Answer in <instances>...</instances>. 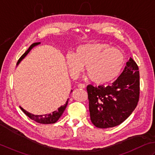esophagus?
<instances>
[{"label": "esophagus", "mask_w": 155, "mask_h": 155, "mask_svg": "<svg viewBox=\"0 0 155 155\" xmlns=\"http://www.w3.org/2000/svg\"><path fill=\"white\" fill-rule=\"evenodd\" d=\"M78 87L79 88H80V89H84V88L86 87V86H85V85L83 84H79L78 85Z\"/></svg>", "instance_id": "obj_1"}]
</instances>
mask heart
<instances>
[{"instance_id":"b5f03b06","label":"heart","mask_w":155,"mask_h":155,"mask_svg":"<svg viewBox=\"0 0 155 155\" xmlns=\"http://www.w3.org/2000/svg\"><path fill=\"white\" fill-rule=\"evenodd\" d=\"M65 60L72 78H77L86 65L91 81L98 84L116 80L126 63L125 55L120 49L98 42L80 45L74 53L66 55Z\"/></svg>"}]
</instances>
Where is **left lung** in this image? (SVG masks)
Listing matches in <instances>:
<instances>
[{
  "mask_svg": "<svg viewBox=\"0 0 155 155\" xmlns=\"http://www.w3.org/2000/svg\"><path fill=\"white\" fill-rule=\"evenodd\" d=\"M90 119L100 128H111L124 122L134 111L139 99L138 67L130 58L122 73L111 86L88 85Z\"/></svg>",
  "mask_w": 155,
  "mask_h": 155,
  "instance_id": "left-lung-1",
  "label": "left lung"
}]
</instances>
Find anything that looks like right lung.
Returning a JSON list of instances; mask_svg holds the SVG:
<instances>
[{"label": "right lung", "mask_w": 155, "mask_h": 155, "mask_svg": "<svg viewBox=\"0 0 155 155\" xmlns=\"http://www.w3.org/2000/svg\"><path fill=\"white\" fill-rule=\"evenodd\" d=\"M40 43H41L40 42L33 43L32 45L29 47V48L25 52L24 54L18 60V61L17 63V65H18L20 64V62L25 58V57L27 56V55L30 52L31 50L34 47L39 45ZM73 90H71V92ZM68 100H69V99H68V100L66 101V102L64 105H63L61 107H59L58 110H55L54 112H53L52 113H50V114H43V115H35V114H33L26 111V110L23 109V108H21V107H20V108H21L22 111H23L25 114L28 116V117L31 118V120H34V121H35L38 123H40V124H53V123H55L57 121H58L59 118L61 117V115L63 114V113H64V110L66 108V107H67Z\"/></svg>", "instance_id": "1"}]
</instances>
